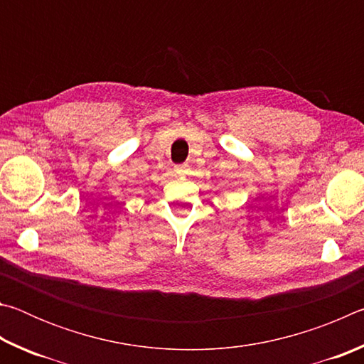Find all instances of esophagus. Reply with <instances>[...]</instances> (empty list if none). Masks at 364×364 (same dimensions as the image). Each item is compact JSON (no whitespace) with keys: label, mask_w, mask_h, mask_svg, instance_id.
Returning <instances> with one entry per match:
<instances>
[{"label":"esophagus","mask_w":364,"mask_h":364,"mask_svg":"<svg viewBox=\"0 0 364 364\" xmlns=\"http://www.w3.org/2000/svg\"><path fill=\"white\" fill-rule=\"evenodd\" d=\"M175 170L178 171V173H184V171L189 170V165L188 164H181V165H176Z\"/></svg>","instance_id":"34e87169"}]
</instances>
